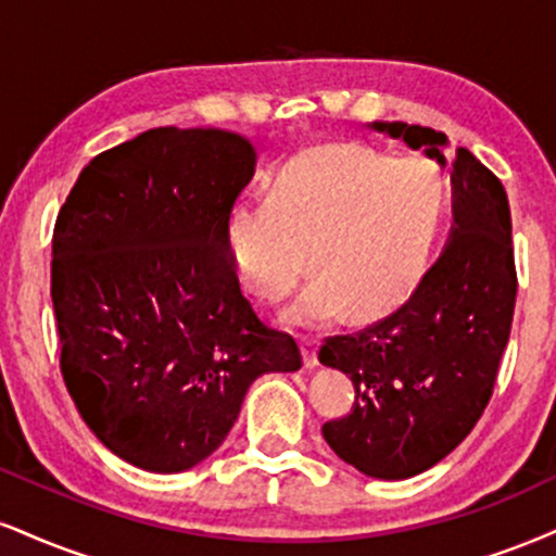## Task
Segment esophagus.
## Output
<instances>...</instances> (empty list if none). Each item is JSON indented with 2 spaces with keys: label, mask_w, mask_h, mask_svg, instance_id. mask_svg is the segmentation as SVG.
Segmentation results:
<instances>
[{
  "label": "esophagus",
  "mask_w": 556,
  "mask_h": 556,
  "mask_svg": "<svg viewBox=\"0 0 556 556\" xmlns=\"http://www.w3.org/2000/svg\"><path fill=\"white\" fill-rule=\"evenodd\" d=\"M300 352H303V363L307 370L318 367V339H313V337L300 339Z\"/></svg>",
  "instance_id": "esophagus-1"
}]
</instances>
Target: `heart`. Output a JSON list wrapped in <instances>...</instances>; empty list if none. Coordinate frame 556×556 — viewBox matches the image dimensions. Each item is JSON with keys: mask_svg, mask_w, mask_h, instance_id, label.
Here are the masks:
<instances>
[{"mask_svg": "<svg viewBox=\"0 0 556 556\" xmlns=\"http://www.w3.org/2000/svg\"><path fill=\"white\" fill-rule=\"evenodd\" d=\"M443 206L445 180L430 160L324 144L277 173L269 202L232 210L227 245L240 285L261 303L298 285L307 253L316 277L285 311L287 324L324 326L346 311L376 320L422 282Z\"/></svg>", "mask_w": 556, "mask_h": 556, "instance_id": "b5f03b06", "label": "heart"}]
</instances>
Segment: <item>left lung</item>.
Instances as JSON below:
<instances>
[{
  "label": "left lung",
  "mask_w": 556,
  "mask_h": 556,
  "mask_svg": "<svg viewBox=\"0 0 556 556\" xmlns=\"http://www.w3.org/2000/svg\"><path fill=\"white\" fill-rule=\"evenodd\" d=\"M370 129L422 150L451 176L453 223L445 249L396 313L320 346L342 370L354 406L320 427L344 464L372 479H409L443 460L473 430L492 396L510 339L515 292L507 193L466 147L445 160L443 131L404 122Z\"/></svg>",
  "instance_id": "obj_1"
}]
</instances>
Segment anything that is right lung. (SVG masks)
I'll return each mask as SVG.
<instances>
[{
  "label": "right lung",
  "mask_w": 556,
  "mask_h": 556,
  "mask_svg": "<svg viewBox=\"0 0 556 556\" xmlns=\"http://www.w3.org/2000/svg\"><path fill=\"white\" fill-rule=\"evenodd\" d=\"M256 147L160 126L100 152L53 227L51 300L70 396L96 438L152 473L189 471L264 372L303 365L240 295L227 225Z\"/></svg>",
  "instance_id": "1"
}]
</instances>
